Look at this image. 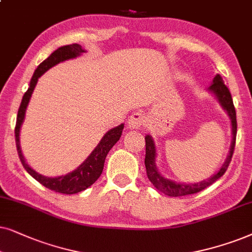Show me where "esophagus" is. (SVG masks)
<instances>
[{
    "mask_svg": "<svg viewBox=\"0 0 252 252\" xmlns=\"http://www.w3.org/2000/svg\"><path fill=\"white\" fill-rule=\"evenodd\" d=\"M145 122V116L140 112H135L130 115L128 120V128L130 129H139Z\"/></svg>",
    "mask_w": 252,
    "mask_h": 252,
    "instance_id": "1",
    "label": "esophagus"
}]
</instances>
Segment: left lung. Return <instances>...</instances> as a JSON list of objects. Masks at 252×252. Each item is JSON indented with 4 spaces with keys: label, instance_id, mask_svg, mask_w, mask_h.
I'll return each mask as SVG.
<instances>
[{
    "label": "left lung",
    "instance_id": "obj_1",
    "mask_svg": "<svg viewBox=\"0 0 252 252\" xmlns=\"http://www.w3.org/2000/svg\"><path fill=\"white\" fill-rule=\"evenodd\" d=\"M210 91L213 92L219 100L221 106L227 110L228 115H229L231 120V131H233V140H231L229 156H228L227 160L224 161L222 167L219 169V172L209 179L207 181H203L200 183H194V184H179L165 179L160 175V173L158 172L156 167V146L151 137L147 135L145 137V146H146V154H145V167H146V173L149 180L152 182L154 187L158 190H160L161 192H163L167 196L170 197H180V196H187V194H192L197 193L199 191L205 189V188L210 187L211 184L216 182L217 180H219L221 176L226 173V170L229 166L231 157H233L234 149H235V142H236V132H237V122H236V112L235 107H234L233 99H231V94L228 90V87L224 85L222 77L220 75H217L214 77L212 85L210 86Z\"/></svg>",
    "mask_w": 252,
    "mask_h": 252
}]
</instances>
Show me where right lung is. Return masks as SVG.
I'll list each match as a JSON object with an SVG mask.
<instances>
[{"mask_svg": "<svg viewBox=\"0 0 252 252\" xmlns=\"http://www.w3.org/2000/svg\"><path fill=\"white\" fill-rule=\"evenodd\" d=\"M83 53H85V50L82 48V46H79L78 43H72V45L60 47L59 49H56L55 52L52 53V55H50L49 58H47L42 63H40L34 73H33L31 82H30L29 90L25 92L24 96H23L21 106H19L18 109V114H17V121L15 126L17 152H18V157L19 159H21L22 165L24 166V168L26 169V172H28L33 179L38 181L39 183H41L43 187L48 188V189L55 191V192L65 194L80 192V191L91 187L92 184L99 179V176L101 175L102 173L103 163H105L107 154H108L109 150L115 145L117 140L120 139L121 135H122L124 124H121V126H116V128L109 130V131L103 136V138L101 139V142L99 143V145L96 146L94 151L91 153V156L87 158L78 168L73 170L72 173H69L64 176L59 177H46L40 175V174L34 172V170L25 162V159L24 157H23L21 151V146H19V130H21V126L23 123V120H24L26 107H28L30 98H31L32 92L33 90H34L39 77L43 75V73H45L48 69L52 68V66L58 64V63L66 61V60L70 59H75Z\"/></svg>", "mask_w": 252, "mask_h": 252, "instance_id": "obj_1", "label": "right lung"}]
</instances>
